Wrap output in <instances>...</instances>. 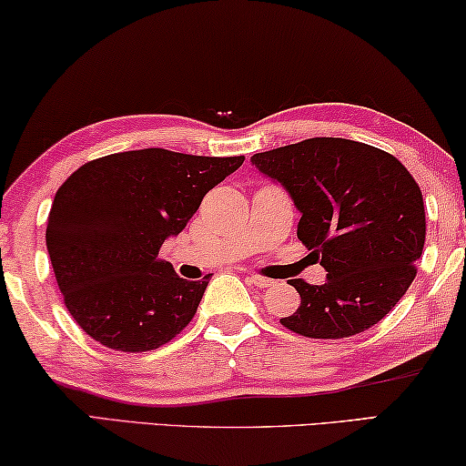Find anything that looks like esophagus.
I'll list each match as a JSON object with an SVG mask.
<instances>
[{"label": "esophagus", "mask_w": 466, "mask_h": 466, "mask_svg": "<svg viewBox=\"0 0 466 466\" xmlns=\"http://www.w3.org/2000/svg\"><path fill=\"white\" fill-rule=\"evenodd\" d=\"M248 280H251V282L255 284V287H259V289L272 287V282H274V280H269V278L259 276V274H251V276H248Z\"/></svg>", "instance_id": "obj_1"}]
</instances>
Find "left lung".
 Listing matches in <instances>:
<instances>
[{"label": "left lung", "instance_id": "obj_1", "mask_svg": "<svg viewBox=\"0 0 466 466\" xmlns=\"http://www.w3.org/2000/svg\"><path fill=\"white\" fill-rule=\"evenodd\" d=\"M301 213L297 236L322 257L324 284L295 278L301 305L280 324L309 339H345L377 324L406 295L425 247V205L410 171L389 152L343 137L257 152Z\"/></svg>", "mask_w": 466, "mask_h": 466}]
</instances>
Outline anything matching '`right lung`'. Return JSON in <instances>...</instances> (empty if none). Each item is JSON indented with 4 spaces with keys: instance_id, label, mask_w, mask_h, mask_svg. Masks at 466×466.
<instances>
[{
    "instance_id": "add662e5",
    "label": "right lung",
    "mask_w": 466,
    "mask_h": 466,
    "mask_svg": "<svg viewBox=\"0 0 466 466\" xmlns=\"http://www.w3.org/2000/svg\"><path fill=\"white\" fill-rule=\"evenodd\" d=\"M245 157L127 150L81 165L56 192L46 245L68 314L115 351H150L179 335L209 284L158 257L207 192Z\"/></svg>"
}]
</instances>
